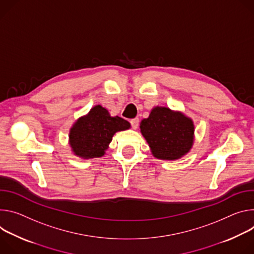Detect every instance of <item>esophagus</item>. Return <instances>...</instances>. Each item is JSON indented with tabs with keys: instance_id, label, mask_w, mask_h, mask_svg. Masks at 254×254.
<instances>
[{
	"instance_id": "esophagus-1",
	"label": "esophagus",
	"mask_w": 254,
	"mask_h": 254,
	"mask_svg": "<svg viewBox=\"0 0 254 254\" xmlns=\"http://www.w3.org/2000/svg\"><path fill=\"white\" fill-rule=\"evenodd\" d=\"M130 123H131V125H132V128H133L134 130H136V129L138 128V125H139V119H138V118H134V119H132V120L130 121Z\"/></svg>"
}]
</instances>
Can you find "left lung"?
Masks as SVG:
<instances>
[{
    "instance_id": "8db88e82",
    "label": "left lung",
    "mask_w": 254,
    "mask_h": 254,
    "mask_svg": "<svg viewBox=\"0 0 254 254\" xmlns=\"http://www.w3.org/2000/svg\"><path fill=\"white\" fill-rule=\"evenodd\" d=\"M140 132L151 154L162 160H177L191 149L194 142L192 120L181 111L154 107L148 118L140 122Z\"/></svg>"
}]
</instances>
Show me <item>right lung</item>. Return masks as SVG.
Wrapping results in <instances>:
<instances>
[{"instance_id": "right-lung-1", "label": "right lung", "mask_w": 254, "mask_h": 254, "mask_svg": "<svg viewBox=\"0 0 254 254\" xmlns=\"http://www.w3.org/2000/svg\"><path fill=\"white\" fill-rule=\"evenodd\" d=\"M131 127L127 120L110 115L101 105L94 106L87 115L79 117L69 129L68 144L72 153L82 159L102 157L116 132Z\"/></svg>"}]
</instances>
